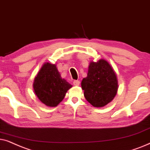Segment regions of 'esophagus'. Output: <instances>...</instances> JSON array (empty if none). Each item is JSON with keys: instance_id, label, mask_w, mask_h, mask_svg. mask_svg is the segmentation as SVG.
<instances>
[{"instance_id": "1", "label": "esophagus", "mask_w": 150, "mask_h": 150, "mask_svg": "<svg viewBox=\"0 0 150 150\" xmlns=\"http://www.w3.org/2000/svg\"><path fill=\"white\" fill-rule=\"evenodd\" d=\"M80 84V81L79 80H75L73 81V85L74 86H78Z\"/></svg>"}]
</instances>
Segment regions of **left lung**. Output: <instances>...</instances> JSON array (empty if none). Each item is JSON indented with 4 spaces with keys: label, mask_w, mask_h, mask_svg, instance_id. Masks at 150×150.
<instances>
[{
    "label": "left lung",
    "mask_w": 150,
    "mask_h": 150,
    "mask_svg": "<svg viewBox=\"0 0 150 150\" xmlns=\"http://www.w3.org/2000/svg\"><path fill=\"white\" fill-rule=\"evenodd\" d=\"M85 98L94 107L101 108L111 102L118 91L117 74L103 59L91 62L87 77L81 83Z\"/></svg>",
    "instance_id": "left-lung-1"
}]
</instances>
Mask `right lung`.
Instances as JSON below:
<instances>
[{
	"label": "right lung",
	"instance_id": "obj_1",
	"mask_svg": "<svg viewBox=\"0 0 150 150\" xmlns=\"http://www.w3.org/2000/svg\"><path fill=\"white\" fill-rule=\"evenodd\" d=\"M73 86L64 79L55 64L46 62L35 76L33 91L40 101L49 107H55L63 100L66 93Z\"/></svg>",
	"mask_w": 150,
	"mask_h": 150
}]
</instances>
